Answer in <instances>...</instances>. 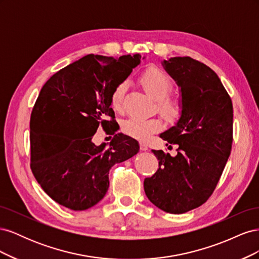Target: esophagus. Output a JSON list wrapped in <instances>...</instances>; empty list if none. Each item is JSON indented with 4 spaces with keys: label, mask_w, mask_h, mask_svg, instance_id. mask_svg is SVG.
Segmentation results:
<instances>
[{
    "label": "esophagus",
    "mask_w": 259,
    "mask_h": 259,
    "mask_svg": "<svg viewBox=\"0 0 259 259\" xmlns=\"http://www.w3.org/2000/svg\"><path fill=\"white\" fill-rule=\"evenodd\" d=\"M139 145H140V150H143V151L148 150V145H147L146 142H144V140H143V142H140Z\"/></svg>",
    "instance_id": "obj_1"
}]
</instances>
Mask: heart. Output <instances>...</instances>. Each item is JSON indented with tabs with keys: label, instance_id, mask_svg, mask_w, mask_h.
<instances>
[{
	"label": "heart",
	"instance_id": "obj_1",
	"mask_svg": "<svg viewBox=\"0 0 259 259\" xmlns=\"http://www.w3.org/2000/svg\"><path fill=\"white\" fill-rule=\"evenodd\" d=\"M139 82L145 92L155 99L156 108L166 120L173 121L177 119L182 113V100L178 96L169 94L173 89V84L162 70L155 67L148 68L140 75ZM126 88V82H121L115 85L111 93V106L116 112H123L124 110V98ZM162 126V120L156 116H131L121 124L122 131L125 134L135 138H146L151 133L160 131Z\"/></svg>",
	"mask_w": 259,
	"mask_h": 259
}]
</instances>
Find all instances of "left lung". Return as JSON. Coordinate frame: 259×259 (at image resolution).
I'll return each mask as SVG.
<instances>
[{
	"label": "left lung",
	"instance_id": "1",
	"mask_svg": "<svg viewBox=\"0 0 259 259\" xmlns=\"http://www.w3.org/2000/svg\"><path fill=\"white\" fill-rule=\"evenodd\" d=\"M163 66L182 92V115L160 134L178 146L177 154L152 150L159 168L145 178L144 188L156 207L183 214L201 206L215 190L231 152L233 108L218 75L203 62L171 57Z\"/></svg>",
	"mask_w": 259,
	"mask_h": 259
}]
</instances>
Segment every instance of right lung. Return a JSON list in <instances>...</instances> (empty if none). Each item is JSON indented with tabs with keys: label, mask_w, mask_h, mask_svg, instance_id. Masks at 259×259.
Wrapping results in <instances>:
<instances>
[{
	"label": "right lung",
	"mask_w": 259,
	"mask_h": 259,
	"mask_svg": "<svg viewBox=\"0 0 259 259\" xmlns=\"http://www.w3.org/2000/svg\"><path fill=\"white\" fill-rule=\"evenodd\" d=\"M139 54L120 58L86 55L51 76L38 94L30 117L31 170L58 204L88 209L109 188V170L139 151L134 138L114 120L111 93L140 64ZM103 126L114 138L107 147L92 136Z\"/></svg>",
	"instance_id": "right-lung-1"
}]
</instances>
